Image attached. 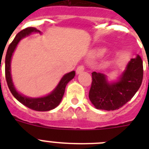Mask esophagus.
<instances>
[{
    "instance_id": "esophagus-1",
    "label": "esophagus",
    "mask_w": 149,
    "mask_h": 149,
    "mask_svg": "<svg viewBox=\"0 0 149 149\" xmlns=\"http://www.w3.org/2000/svg\"><path fill=\"white\" fill-rule=\"evenodd\" d=\"M84 69H85V67H84V65H79V66L77 68V69H76V72H77V74L82 73V72L84 71Z\"/></svg>"
}]
</instances>
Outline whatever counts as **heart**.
Segmentation results:
<instances>
[{
  "label": "heart",
  "instance_id": "heart-1",
  "mask_svg": "<svg viewBox=\"0 0 149 149\" xmlns=\"http://www.w3.org/2000/svg\"><path fill=\"white\" fill-rule=\"evenodd\" d=\"M105 52V50L104 49H100L99 51H98V54H102Z\"/></svg>",
  "mask_w": 149,
  "mask_h": 149
}]
</instances>
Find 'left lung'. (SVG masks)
<instances>
[{"mask_svg": "<svg viewBox=\"0 0 149 149\" xmlns=\"http://www.w3.org/2000/svg\"><path fill=\"white\" fill-rule=\"evenodd\" d=\"M143 77V60L139 55L131 59L117 82L109 84L104 74L93 72L89 100L98 110H118L136 94L141 86Z\"/></svg>", "mask_w": 149, "mask_h": 149, "instance_id": "left-lung-1", "label": "left lung"}]
</instances>
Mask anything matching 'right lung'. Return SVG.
Segmentation results:
<instances>
[{"label":"right lung","mask_w":149,"mask_h":149,"mask_svg":"<svg viewBox=\"0 0 149 149\" xmlns=\"http://www.w3.org/2000/svg\"><path fill=\"white\" fill-rule=\"evenodd\" d=\"M33 32L40 33V31L36 29L35 27H27L18 33L15 36V39L10 43L6 51V59H5V76H6L8 87L10 89V92L19 102H21L24 106L27 107L28 108L36 110V111H48V110H53L60 104L65 93V86L67 84L74 78L75 75V72L72 71L63 76L54 90L47 96H44L42 98H27L26 96H24L20 93H18L14 87L13 81H12L11 74H10V62H11L13 52L15 51L19 41Z\"/></svg>","instance_id":"obj_1"}]
</instances>
